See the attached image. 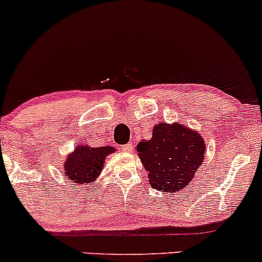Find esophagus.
I'll return each instance as SVG.
<instances>
[{
    "instance_id": "34e87169",
    "label": "esophagus",
    "mask_w": 262,
    "mask_h": 262,
    "mask_svg": "<svg viewBox=\"0 0 262 262\" xmlns=\"http://www.w3.org/2000/svg\"><path fill=\"white\" fill-rule=\"evenodd\" d=\"M121 149L123 152H131L132 151V145H131V143H126V145L121 146Z\"/></svg>"
}]
</instances>
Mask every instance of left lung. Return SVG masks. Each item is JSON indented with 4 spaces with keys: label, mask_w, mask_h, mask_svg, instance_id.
<instances>
[{
    "label": "left lung",
    "mask_w": 262,
    "mask_h": 262,
    "mask_svg": "<svg viewBox=\"0 0 262 262\" xmlns=\"http://www.w3.org/2000/svg\"><path fill=\"white\" fill-rule=\"evenodd\" d=\"M205 143L198 132L182 123L156 125L152 139L137 145L140 160L151 187L160 192H178L194 178L204 158Z\"/></svg>",
    "instance_id": "obj_1"
}]
</instances>
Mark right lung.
Segmentation results:
<instances>
[{
    "instance_id": "right-lung-1",
    "label": "right lung",
    "mask_w": 262,
    "mask_h": 262,
    "mask_svg": "<svg viewBox=\"0 0 262 262\" xmlns=\"http://www.w3.org/2000/svg\"><path fill=\"white\" fill-rule=\"evenodd\" d=\"M115 151L114 147L79 146L74 154L69 155L64 164V173L75 186H86L99 176L104 166L105 157Z\"/></svg>"
}]
</instances>
